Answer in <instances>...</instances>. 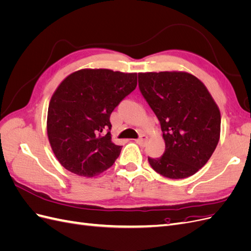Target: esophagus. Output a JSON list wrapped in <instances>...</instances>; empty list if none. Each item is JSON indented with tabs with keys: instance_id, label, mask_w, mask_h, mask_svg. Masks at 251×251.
<instances>
[{
	"instance_id": "34e87169",
	"label": "esophagus",
	"mask_w": 251,
	"mask_h": 251,
	"mask_svg": "<svg viewBox=\"0 0 251 251\" xmlns=\"http://www.w3.org/2000/svg\"><path fill=\"white\" fill-rule=\"evenodd\" d=\"M147 139H148V137H147V136H146V135H140V137H139L138 139H136L135 141H136V142H137V143L139 144V146H143V144H144V143H146Z\"/></svg>"
}]
</instances>
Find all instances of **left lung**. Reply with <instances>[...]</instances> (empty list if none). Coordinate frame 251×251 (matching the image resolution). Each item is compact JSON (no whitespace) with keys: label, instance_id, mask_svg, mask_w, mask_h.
I'll use <instances>...</instances> for the list:
<instances>
[{"label":"left lung","instance_id":"obj_1","mask_svg":"<svg viewBox=\"0 0 251 251\" xmlns=\"http://www.w3.org/2000/svg\"><path fill=\"white\" fill-rule=\"evenodd\" d=\"M144 100L160 121L165 151L148 160L170 179H183L206 164L220 139L221 114L204 83L181 71L138 73Z\"/></svg>","mask_w":251,"mask_h":251}]
</instances>
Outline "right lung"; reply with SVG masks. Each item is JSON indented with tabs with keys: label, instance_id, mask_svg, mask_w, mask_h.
Instances as JSON below:
<instances>
[{
	"label": "right lung",
	"instance_id": "obj_1",
	"mask_svg": "<svg viewBox=\"0 0 251 251\" xmlns=\"http://www.w3.org/2000/svg\"><path fill=\"white\" fill-rule=\"evenodd\" d=\"M137 86V73L81 69L60 82L47 116L51 149L66 170L94 177L118 158L121 146L112 142L110 116Z\"/></svg>",
	"mask_w": 251,
	"mask_h": 251
}]
</instances>
